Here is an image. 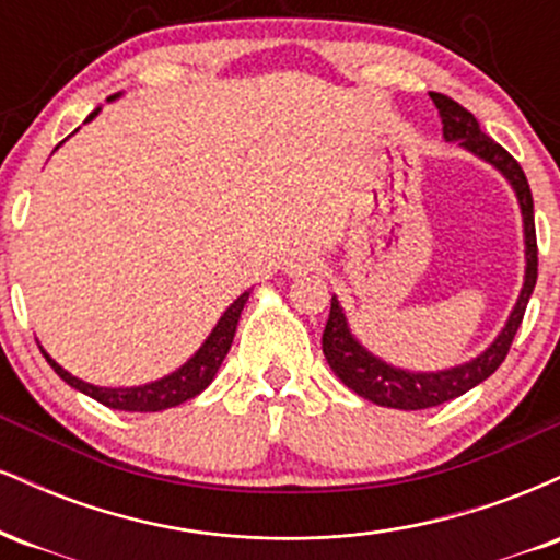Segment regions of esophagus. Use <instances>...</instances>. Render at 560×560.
<instances>
[{
	"label": "esophagus",
	"instance_id": "esophagus-1",
	"mask_svg": "<svg viewBox=\"0 0 560 560\" xmlns=\"http://www.w3.org/2000/svg\"><path fill=\"white\" fill-rule=\"evenodd\" d=\"M320 266H324V260H320L316 253H294L292 258L287 260V273L289 276H300V273H307V271H318Z\"/></svg>",
	"mask_w": 560,
	"mask_h": 560
}]
</instances>
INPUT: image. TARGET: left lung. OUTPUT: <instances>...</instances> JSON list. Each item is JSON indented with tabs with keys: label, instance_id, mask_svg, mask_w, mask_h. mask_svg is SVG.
I'll return each mask as SVG.
<instances>
[{
	"label": "left lung",
	"instance_id": "obj_1",
	"mask_svg": "<svg viewBox=\"0 0 560 560\" xmlns=\"http://www.w3.org/2000/svg\"><path fill=\"white\" fill-rule=\"evenodd\" d=\"M432 102L442 115V131L445 139H458L460 147L471 150L474 155L485 158L492 163L508 182L513 184L518 195L524 215V234H526V279L524 289L518 294L516 307H513L511 318H508L503 334L494 339L487 352H481L477 361L458 365V369L440 371V374H408V371L392 369V365L376 361L371 352H365L361 345L352 339L342 307L337 298H331L329 320H326L324 337V355L329 361L331 371L337 374L352 392L365 397V400L384 405V408H400V410H423L434 408L447 400H455L464 392L474 389L477 384L490 378L500 363L505 361L508 350H511L513 337H516L518 326H522L526 302L532 298V289L537 284V231H535V202H532V189L526 182L522 165L511 152L503 150L492 137H487L479 128V120L474 118L466 107L453 102L445 94L432 92Z\"/></svg>",
	"mask_w": 560,
	"mask_h": 560
}]
</instances>
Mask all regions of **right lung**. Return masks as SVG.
<instances>
[{"instance_id": "1", "label": "right lung", "mask_w": 560, "mask_h": 560, "mask_svg": "<svg viewBox=\"0 0 560 560\" xmlns=\"http://www.w3.org/2000/svg\"><path fill=\"white\" fill-rule=\"evenodd\" d=\"M96 113L100 110H94L86 120H92ZM247 298L249 292H244L242 298H236L234 305L223 313L213 334L205 339V345L199 347L197 355L191 358L189 363H184L176 374L160 378V382L144 384V387H128V389L92 387V384L81 382V378L70 376L66 369H60L47 352H44V358H47V363L52 365L55 374L60 376L62 382H68L70 387L83 392V395L94 397L96 402L107 405V408L113 410H128V413H155V410H165V408H173V405H182L184 400H191V397L199 395V392L213 382L215 371L221 369L223 358H226L229 347L234 342L236 324H240L242 307L244 302H247Z\"/></svg>"}]
</instances>
